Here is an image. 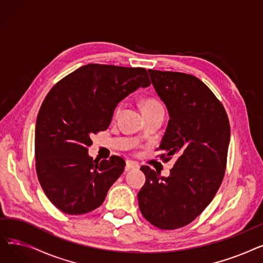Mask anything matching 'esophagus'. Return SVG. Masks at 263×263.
I'll return each mask as SVG.
<instances>
[{
  "instance_id": "esophagus-1",
  "label": "esophagus",
  "mask_w": 263,
  "mask_h": 263,
  "mask_svg": "<svg viewBox=\"0 0 263 263\" xmlns=\"http://www.w3.org/2000/svg\"><path fill=\"white\" fill-rule=\"evenodd\" d=\"M140 167V165L137 164L136 162H133L131 160H127L126 161V171H131V170H137Z\"/></svg>"
}]
</instances>
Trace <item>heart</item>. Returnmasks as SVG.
<instances>
[{
  "label": "heart",
  "instance_id": "1",
  "mask_svg": "<svg viewBox=\"0 0 263 263\" xmlns=\"http://www.w3.org/2000/svg\"><path fill=\"white\" fill-rule=\"evenodd\" d=\"M121 107H122V103H119L116 108H115V112H114V115L117 116L119 115L120 110H121ZM162 107V104L156 100V99H153V98H149V99H146L144 102H143V113H147V112H153V110L155 109H158V108H161Z\"/></svg>",
  "mask_w": 263,
  "mask_h": 263
}]
</instances>
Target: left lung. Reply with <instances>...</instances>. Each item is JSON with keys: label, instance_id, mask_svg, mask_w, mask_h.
Returning a JSON list of instances; mask_svg holds the SVG:
<instances>
[{"label": "left lung", "instance_id": "obj_1", "mask_svg": "<svg viewBox=\"0 0 263 263\" xmlns=\"http://www.w3.org/2000/svg\"><path fill=\"white\" fill-rule=\"evenodd\" d=\"M148 73L170 115L159 149L166 161H177L167 177L142 166L146 182L137 198L149 223L173 230L190 224L214 198L225 174L230 126L222 103L196 77Z\"/></svg>", "mask_w": 263, "mask_h": 263}]
</instances>
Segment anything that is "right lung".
I'll return each mask as SVG.
<instances>
[{
	"label": "right lung",
	"instance_id": "right-lung-1",
	"mask_svg": "<svg viewBox=\"0 0 263 263\" xmlns=\"http://www.w3.org/2000/svg\"><path fill=\"white\" fill-rule=\"evenodd\" d=\"M149 85L144 68L88 64L47 95L36 120L35 160L39 183L58 209L78 215L102 204L126 162L93 160L90 135L107 129L121 100Z\"/></svg>",
	"mask_w": 263,
	"mask_h": 263
}]
</instances>
